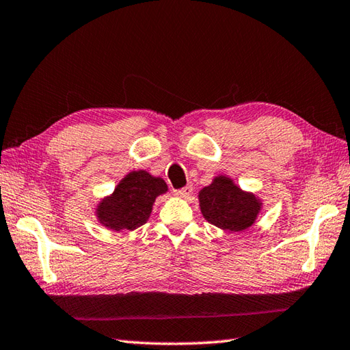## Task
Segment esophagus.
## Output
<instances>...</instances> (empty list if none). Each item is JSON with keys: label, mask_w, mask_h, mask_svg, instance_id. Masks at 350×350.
<instances>
[{"label": "esophagus", "mask_w": 350, "mask_h": 350, "mask_svg": "<svg viewBox=\"0 0 350 350\" xmlns=\"http://www.w3.org/2000/svg\"><path fill=\"white\" fill-rule=\"evenodd\" d=\"M191 193H193V187H191V185H187V187H183L180 189H176L174 191V196L182 197V198H187V197L191 196Z\"/></svg>", "instance_id": "obj_1"}]
</instances>
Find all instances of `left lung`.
Listing matches in <instances>:
<instances>
[{
  "label": "left lung",
  "instance_id": "left-lung-1",
  "mask_svg": "<svg viewBox=\"0 0 350 350\" xmlns=\"http://www.w3.org/2000/svg\"><path fill=\"white\" fill-rule=\"evenodd\" d=\"M198 202L204 220L229 232L249 229L262 206L255 194L245 193L228 176H217L198 193Z\"/></svg>",
  "mask_w": 350,
  "mask_h": 350
}]
</instances>
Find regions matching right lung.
<instances>
[{
	"label": "right lung",
	"mask_w": 350,
	"mask_h": 350,
	"mask_svg": "<svg viewBox=\"0 0 350 350\" xmlns=\"http://www.w3.org/2000/svg\"><path fill=\"white\" fill-rule=\"evenodd\" d=\"M167 191V183L161 177L144 170L132 171L120 180L111 196L103 198L95 214L107 229L135 230L147 223L156 197Z\"/></svg>",
	"instance_id": "1"
}]
</instances>
